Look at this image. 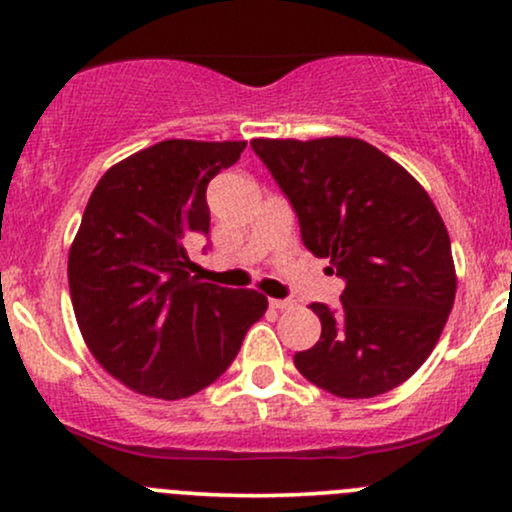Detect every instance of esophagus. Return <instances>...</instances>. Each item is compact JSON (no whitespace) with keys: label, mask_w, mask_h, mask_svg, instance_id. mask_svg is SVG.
I'll return each mask as SVG.
<instances>
[{"label":"esophagus","mask_w":512,"mask_h":512,"mask_svg":"<svg viewBox=\"0 0 512 512\" xmlns=\"http://www.w3.org/2000/svg\"><path fill=\"white\" fill-rule=\"evenodd\" d=\"M269 305H272V308H276V310H289V308H293V301H291V298H272Z\"/></svg>","instance_id":"obj_1"}]
</instances>
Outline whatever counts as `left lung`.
Wrapping results in <instances>:
<instances>
[{"mask_svg": "<svg viewBox=\"0 0 512 512\" xmlns=\"http://www.w3.org/2000/svg\"><path fill=\"white\" fill-rule=\"evenodd\" d=\"M289 197L303 245L342 276L337 310L313 303L322 334L293 363L346 399L395 390L431 356L455 303L450 236L411 175L363 139H252Z\"/></svg>", "mask_w": 512, "mask_h": 512, "instance_id": "1", "label": "left lung"}]
</instances>
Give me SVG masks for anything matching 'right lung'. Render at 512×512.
Here are the masks:
<instances>
[{"label":"right lung","instance_id":"1","mask_svg":"<svg viewBox=\"0 0 512 512\" xmlns=\"http://www.w3.org/2000/svg\"><path fill=\"white\" fill-rule=\"evenodd\" d=\"M248 142L166 139L98 180L69 250V293L96 361L129 390L182 399L214 383L267 310L252 289L195 276L187 240L209 233L207 185Z\"/></svg>","mask_w":512,"mask_h":512}]
</instances>
